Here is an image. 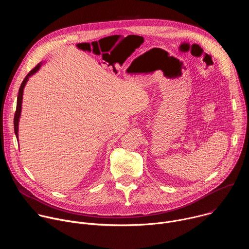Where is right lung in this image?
I'll list each match as a JSON object with an SVG mask.
<instances>
[{
	"mask_svg": "<svg viewBox=\"0 0 249 249\" xmlns=\"http://www.w3.org/2000/svg\"><path fill=\"white\" fill-rule=\"evenodd\" d=\"M43 63L40 62L36 67H35L33 70H31L30 72L27 74V76L24 78V80L22 81L20 88L18 89V101H17V110H16V114H15V118H14V126H15V133L17 136V139L18 141V122H19V118H20V113H21V104H22V96H23V89L29 79V77H31L32 75H34L37 71L40 69L41 65Z\"/></svg>",
	"mask_w": 249,
	"mask_h": 249,
	"instance_id": "right-lung-1",
	"label": "right lung"
}]
</instances>
